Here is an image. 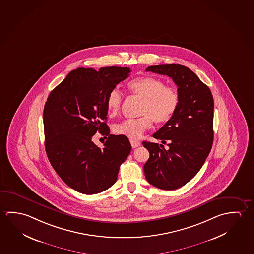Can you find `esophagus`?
Masks as SVG:
<instances>
[{
    "label": "esophagus",
    "mask_w": 254,
    "mask_h": 254,
    "mask_svg": "<svg viewBox=\"0 0 254 254\" xmlns=\"http://www.w3.org/2000/svg\"><path fill=\"white\" fill-rule=\"evenodd\" d=\"M130 143H131V146H132V148H137L139 146L141 145V142L140 141H135V140H130Z\"/></svg>",
    "instance_id": "esophagus-1"
}]
</instances>
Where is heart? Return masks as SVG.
<instances>
[{
  "label": "heart",
  "instance_id": "heart-1",
  "mask_svg": "<svg viewBox=\"0 0 254 254\" xmlns=\"http://www.w3.org/2000/svg\"><path fill=\"white\" fill-rule=\"evenodd\" d=\"M130 91L142 99L140 107L141 116L127 119L113 126L114 133L136 140L150 128L154 121L163 124L170 121L179 104V95L175 87L167 86L162 79L145 76L134 79L128 84ZM123 96L114 87L106 97V106L111 116L120 113Z\"/></svg>",
  "mask_w": 254,
  "mask_h": 254
}]
</instances>
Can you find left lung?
I'll use <instances>...</instances> for the list:
<instances>
[{"label":"left lung","instance_id":"obj_1","mask_svg":"<svg viewBox=\"0 0 254 254\" xmlns=\"http://www.w3.org/2000/svg\"><path fill=\"white\" fill-rule=\"evenodd\" d=\"M146 71L167 75L178 87L179 104L175 115L152 135L161 140L162 144L142 141L150 152L143 167L148 183L173 190L185 185L198 173L211 151L213 97L210 88L184 65H152ZM166 143L168 149L163 147Z\"/></svg>","mask_w":254,"mask_h":254}]
</instances>
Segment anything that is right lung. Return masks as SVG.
<instances>
[{
	"instance_id": "obj_1",
	"label": "right lung",
	"mask_w": 254,
	"mask_h": 254,
	"mask_svg": "<svg viewBox=\"0 0 254 254\" xmlns=\"http://www.w3.org/2000/svg\"><path fill=\"white\" fill-rule=\"evenodd\" d=\"M128 67L78 68L50 92L43 111L47 156L59 177L76 191L92 195L116 183L131 144L110 134L106 97L127 79ZM96 131L109 136L103 148L91 141Z\"/></svg>"
}]
</instances>
